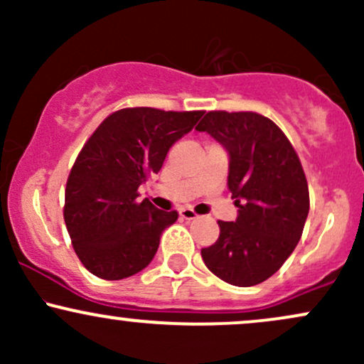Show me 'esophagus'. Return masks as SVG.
Wrapping results in <instances>:
<instances>
[{
  "label": "esophagus",
  "mask_w": 364,
  "mask_h": 364,
  "mask_svg": "<svg viewBox=\"0 0 364 364\" xmlns=\"http://www.w3.org/2000/svg\"><path fill=\"white\" fill-rule=\"evenodd\" d=\"M179 217H181V219H185V220H193L198 215H196V212L193 210V208L183 207V208H179Z\"/></svg>",
  "instance_id": "esophagus-1"
}]
</instances>
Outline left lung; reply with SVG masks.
<instances>
[{
  "label": "left lung",
  "mask_w": 364,
  "mask_h": 364,
  "mask_svg": "<svg viewBox=\"0 0 364 364\" xmlns=\"http://www.w3.org/2000/svg\"><path fill=\"white\" fill-rule=\"evenodd\" d=\"M196 129L228 150V186L237 207L235 223L219 220V240L202 258L224 282L257 286L301 240L310 210L301 162L282 129L257 112L210 111Z\"/></svg>",
  "instance_id": "left-lung-1"
}]
</instances>
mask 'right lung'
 Segmentation results:
<instances>
[{
    "mask_svg": "<svg viewBox=\"0 0 364 364\" xmlns=\"http://www.w3.org/2000/svg\"><path fill=\"white\" fill-rule=\"evenodd\" d=\"M203 111L128 107L107 116L78 154L65 191V224L75 253L106 281L135 275L152 262L178 212L159 210L139 188L161 171L169 149Z\"/></svg>",
    "mask_w": 364,
    "mask_h": 364,
    "instance_id": "obj_1",
    "label": "right lung"
}]
</instances>
